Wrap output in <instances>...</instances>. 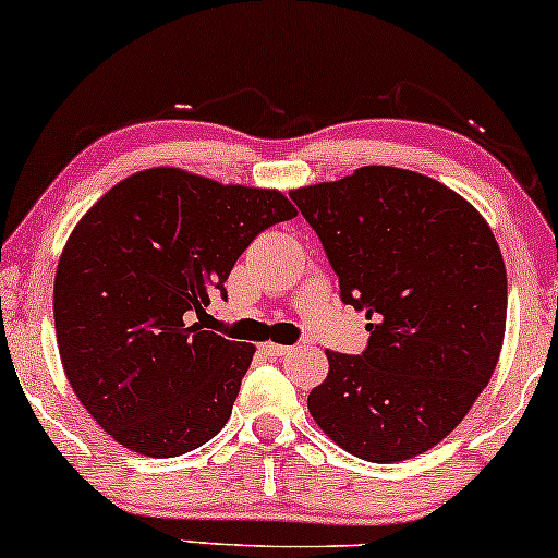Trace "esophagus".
I'll return each instance as SVG.
<instances>
[{"label": "esophagus", "instance_id": "1", "mask_svg": "<svg viewBox=\"0 0 558 558\" xmlns=\"http://www.w3.org/2000/svg\"><path fill=\"white\" fill-rule=\"evenodd\" d=\"M258 348H262L266 355H274V357H279V355H287L289 350H292V348H289V345H281V342H271V340L262 342V345H258Z\"/></svg>", "mask_w": 558, "mask_h": 558}]
</instances>
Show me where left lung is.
Instances as JSON below:
<instances>
[{
	"label": "left lung",
	"mask_w": 558,
	"mask_h": 558,
	"mask_svg": "<svg viewBox=\"0 0 558 558\" xmlns=\"http://www.w3.org/2000/svg\"><path fill=\"white\" fill-rule=\"evenodd\" d=\"M289 195L342 302L371 319L363 355L325 353L312 418L365 462L429 452L468 416L506 338L508 279L490 226L452 187L401 167H357Z\"/></svg>",
	"instance_id": "left-lung-1"
}]
</instances>
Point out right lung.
Instances as JSON below:
<instances>
[{
    "mask_svg": "<svg viewBox=\"0 0 558 558\" xmlns=\"http://www.w3.org/2000/svg\"><path fill=\"white\" fill-rule=\"evenodd\" d=\"M296 216L281 190L149 167L90 205L60 254L52 310L68 384L111 439L180 457L231 416L256 348L203 330L248 243Z\"/></svg>",
    "mask_w": 558,
    "mask_h": 558,
    "instance_id": "obj_1",
    "label": "right lung"
}]
</instances>
